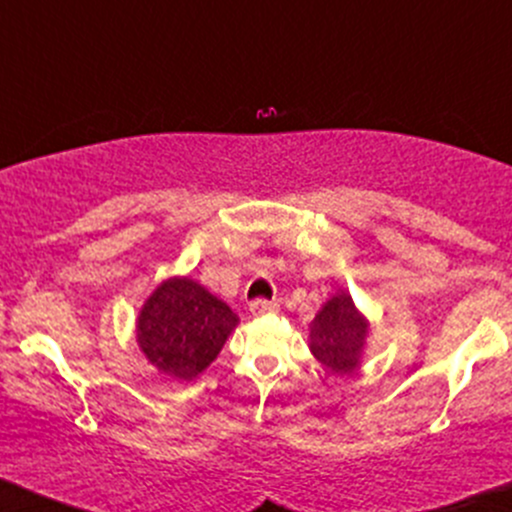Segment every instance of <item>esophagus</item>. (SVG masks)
I'll return each mask as SVG.
<instances>
[{
    "mask_svg": "<svg viewBox=\"0 0 512 512\" xmlns=\"http://www.w3.org/2000/svg\"><path fill=\"white\" fill-rule=\"evenodd\" d=\"M274 310H276V301H267V298H255V301L250 303L252 315H267V313H274Z\"/></svg>",
    "mask_w": 512,
    "mask_h": 512,
    "instance_id": "34e87169",
    "label": "esophagus"
}]
</instances>
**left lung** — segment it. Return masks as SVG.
Wrapping results in <instances>:
<instances>
[{
	"label": "left lung",
	"mask_w": 512,
	"mask_h": 512,
	"mask_svg": "<svg viewBox=\"0 0 512 512\" xmlns=\"http://www.w3.org/2000/svg\"><path fill=\"white\" fill-rule=\"evenodd\" d=\"M366 334L368 325L358 315L351 296L339 293L322 305L310 325V349L332 373H351L358 366Z\"/></svg>",
	"instance_id": "obj_1"
}]
</instances>
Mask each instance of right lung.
Instances as JSON below:
<instances>
[{"label":"right lung","instance_id":"add662e5","mask_svg":"<svg viewBox=\"0 0 512 512\" xmlns=\"http://www.w3.org/2000/svg\"><path fill=\"white\" fill-rule=\"evenodd\" d=\"M236 325V313L197 281L168 279L144 303L137 337L158 370L192 380L214 361Z\"/></svg>","mask_w":512,"mask_h":512}]
</instances>
